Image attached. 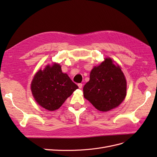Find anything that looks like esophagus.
<instances>
[{
	"instance_id": "34e87169",
	"label": "esophagus",
	"mask_w": 157,
	"mask_h": 157,
	"mask_svg": "<svg viewBox=\"0 0 157 157\" xmlns=\"http://www.w3.org/2000/svg\"><path fill=\"white\" fill-rule=\"evenodd\" d=\"M78 86L79 88H82V83H78Z\"/></svg>"
}]
</instances>
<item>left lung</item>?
Returning a JSON list of instances; mask_svg holds the SVG:
<instances>
[{
  "label": "left lung",
  "instance_id": "1",
  "mask_svg": "<svg viewBox=\"0 0 157 157\" xmlns=\"http://www.w3.org/2000/svg\"><path fill=\"white\" fill-rule=\"evenodd\" d=\"M84 97L100 111L118 106L126 96V80L119 66L106 58L90 73L83 88Z\"/></svg>",
  "mask_w": 157,
  "mask_h": 157
}]
</instances>
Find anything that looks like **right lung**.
Returning <instances> with one entry per match:
<instances>
[{
    "label": "right lung",
    "instance_id": "1",
    "mask_svg": "<svg viewBox=\"0 0 157 157\" xmlns=\"http://www.w3.org/2000/svg\"><path fill=\"white\" fill-rule=\"evenodd\" d=\"M78 88L59 64L46 66L37 72L31 82V91L38 104L48 111L58 109Z\"/></svg>",
    "mask_w": 157,
    "mask_h": 157
}]
</instances>
